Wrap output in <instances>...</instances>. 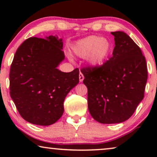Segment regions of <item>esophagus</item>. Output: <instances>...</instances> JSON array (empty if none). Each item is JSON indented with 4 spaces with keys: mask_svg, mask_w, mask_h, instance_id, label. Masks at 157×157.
<instances>
[{
    "mask_svg": "<svg viewBox=\"0 0 157 157\" xmlns=\"http://www.w3.org/2000/svg\"><path fill=\"white\" fill-rule=\"evenodd\" d=\"M83 79H84V76H83L82 73L80 71V73H79V81H80V82H82Z\"/></svg>",
    "mask_w": 157,
    "mask_h": 157,
    "instance_id": "1",
    "label": "esophagus"
}]
</instances>
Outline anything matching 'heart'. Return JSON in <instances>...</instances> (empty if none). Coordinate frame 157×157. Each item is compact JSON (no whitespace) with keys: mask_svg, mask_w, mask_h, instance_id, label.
<instances>
[{"mask_svg":"<svg viewBox=\"0 0 157 157\" xmlns=\"http://www.w3.org/2000/svg\"><path fill=\"white\" fill-rule=\"evenodd\" d=\"M113 46L106 38L98 36H90L78 40L73 46L72 50L76 56L85 58L92 66L101 64L111 54Z\"/></svg>","mask_w":157,"mask_h":157,"instance_id":"b5f03b06","label":"heart"}]
</instances>
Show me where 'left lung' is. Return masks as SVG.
Returning <instances> with one entry per match:
<instances>
[{"label": "left lung", "mask_w": 157, "mask_h": 157, "mask_svg": "<svg viewBox=\"0 0 157 157\" xmlns=\"http://www.w3.org/2000/svg\"><path fill=\"white\" fill-rule=\"evenodd\" d=\"M114 36L113 56L103 65L81 68L90 114L101 124L129 119L144 96L147 66L139 47L122 31Z\"/></svg>", "instance_id": "1"}]
</instances>
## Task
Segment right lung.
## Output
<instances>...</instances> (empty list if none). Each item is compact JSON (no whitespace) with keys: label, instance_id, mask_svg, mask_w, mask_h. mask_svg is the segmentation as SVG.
Listing matches in <instances>:
<instances>
[{"label":"right lung","instance_id":"obj_1","mask_svg":"<svg viewBox=\"0 0 157 157\" xmlns=\"http://www.w3.org/2000/svg\"><path fill=\"white\" fill-rule=\"evenodd\" d=\"M62 39L50 36L24 40L10 66V97L21 117L29 123L48 126L63 114V101L78 84L79 70L62 72L57 68L65 58Z\"/></svg>","mask_w":157,"mask_h":157}]
</instances>
